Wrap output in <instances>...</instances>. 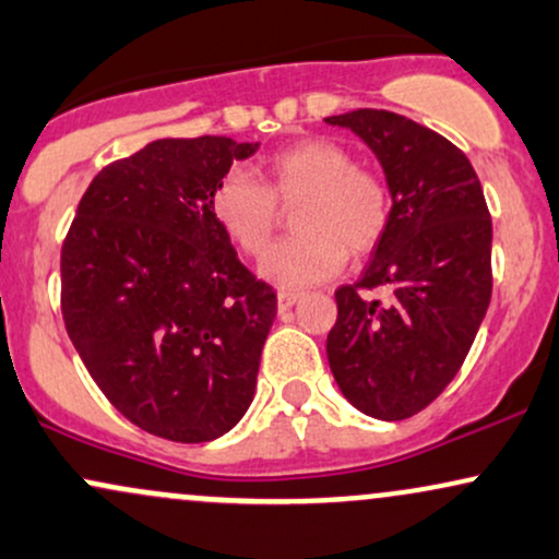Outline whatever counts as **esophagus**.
I'll list each match as a JSON object with an SVG mask.
<instances>
[{
	"label": "esophagus",
	"instance_id": "obj_1",
	"mask_svg": "<svg viewBox=\"0 0 559 559\" xmlns=\"http://www.w3.org/2000/svg\"><path fill=\"white\" fill-rule=\"evenodd\" d=\"M300 298H304V293H298V290H280L277 293V308H280V311H290V308L298 304Z\"/></svg>",
	"mask_w": 559,
	"mask_h": 559
}]
</instances>
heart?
I'll list each match as a JSON object with an SVG mask.
<instances>
[{"instance_id":"heart-1","label":"heart","mask_w":559,"mask_h":559,"mask_svg":"<svg viewBox=\"0 0 559 559\" xmlns=\"http://www.w3.org/2000/svg\"><path fill=\"white\" fill-rule=\"evenodd\" d=\"M298 203L300 235L264 255L261 277L280 287H306L334 277L353 255L369 253L390 225V188L377 173L356 167L345 146L308 138L266 162V182L235 169L212 195L216 222L248 255H261L280 219V203Z\"/></svg>"}]
</instances>
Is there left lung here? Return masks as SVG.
Masks as SVG:
<instances>
[{
  "mask_svg": "<svg viewBox=\"0 0 559 559\" xmlns=\"http://www.w3.org/2000/svg\"><path fill=\"white\" fill-rule=\"evenodd\" d=\"M369 146L392 212L371 264L334 293L326 358L347 403L379 421L416 416L455 379L491 298V219L468 156L384 109L326 117ZM360 289L385 293L382 301Z\"/></svg>",
  "mask_w": 559,
  "mask_h": 559,
  "instance_id": "8db88e82",
  "label": "left lung"
}]
</instances>
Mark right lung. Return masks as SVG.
Here are the masks:
<instances>
[{"label":"right lung","mask_w":559,"mask_h":559,"mask_svg":"<svg viewBox=\"0 0 559 559\" xmlns=\"http://www.w3.org/2000/svg\"><path fill=\"white\" fill-rule=\"evenodd\" d=\"M261 143L159 138L104 167L62 246V317L98 390L173 442L246 416L277 295L240 264L212 195Z\"/></svg>","instance_id":"right-lung-1"}]
</instances>
